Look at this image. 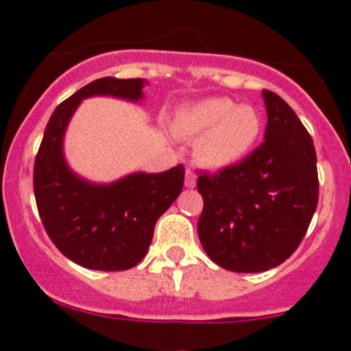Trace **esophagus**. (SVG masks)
<instances>
[{
  "label": "esophagus",
  "instance_id": "obj_1",
  "mask_svg": "<svg viewBox=\"0 0 351 351\" xmlns=\"http://www.w3.org/2000/svg\"><path fill=\"white\" fill-rule=\"evenodd\" d=\"M197 183V176L195 173L190 171V169H186V175H185V186L186 189H193Z\"/></svg>",
  "mask_w": 351,
  "mask_h": 351
}]
</instances>
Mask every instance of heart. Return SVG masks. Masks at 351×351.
Listing matches in <instances>:
<instances>
[{
	"label": "heart",
	"mask_w": 351,
	"mask_h": 351,
	"mask_svg": "<svg viewBox=\"0 0 351 351\" xmlns=\"http://www.w3.org/2000/svg\"><path fill=\"white\" fill-rule=\"evenodd\" d=\"M261 115L251 105H236L231 98H207L176 113L175 130L183 137L202 136L197 158L210 168L239 162L261 134Z\"/></svg>",
	"instance_id": "heart-1"
}]
</instances>
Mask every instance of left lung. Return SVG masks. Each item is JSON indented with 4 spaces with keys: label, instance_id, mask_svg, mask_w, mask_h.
Listing matches in <instances>:
<instances>
[{
    "label": "left lung",
    "instance_id": "obj_1",
    "mask_svg": "<svg viewBox=\"0 0 351 351\" xmlns=\"http://www.w3.org/2000/svg\"><path fill=\"white\" fill-rule=\"evenodd\" d=\"M263 143L243 161L197 180L202 246L214 263L238 274L284 263L306 236L319 198L313 137L277 93L263 90Z\"/></svg>",
    "mask_w": 351,
    "mask_h": 351
}]
</instances>
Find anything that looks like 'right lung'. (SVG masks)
Listing matches in <instances>:
<instances>
[{
	"label": "right lung",
	"instance_id": "right-lung-1",
	"mask_svg": "<svg viewBox=\"0 0 351 351\" xmlns=\"http://www.w3.org/2000/svg\"><path fill=\"white\" fill-rule=\"evenodd\" d=\"M141 77H100L62 101L49 119L34 165V192L45 232L74 263L101 271L136 267L153 241L156 221L182 193L185 168L134 173L110 185L77 178L62 156V137L83 98H143Z\"/></svg>",
	"mask_w": 351,
	"mask_h": 351
}]
</instances>
